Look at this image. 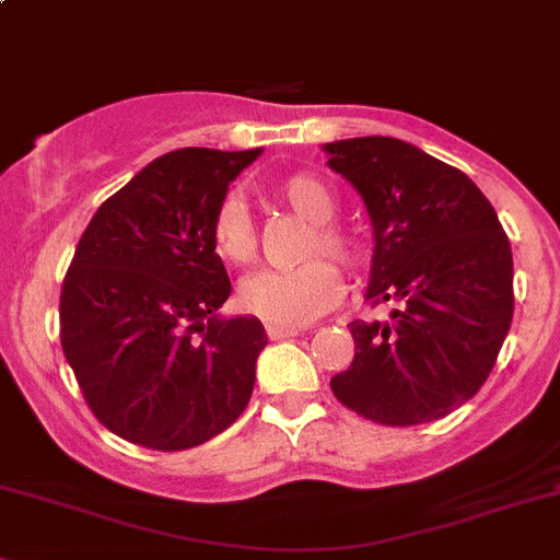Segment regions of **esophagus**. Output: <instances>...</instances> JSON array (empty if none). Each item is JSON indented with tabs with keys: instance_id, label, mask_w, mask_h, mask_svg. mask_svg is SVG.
Wrapping results in <instances>:
<instances>
[{
	"instance_id": "34e87169",
	"label": "esophagus",
	"mask_w": 560,
	"mask_h": 560,
	"mask_svg": "<svg viewBox=\"0 0 560 560\" xmlns=\"http://www.w3.org/2000/svg\"><path fill=\"white\" fill-rule=\"evenodd\" d=\"M302 328L296 326H278V323H267V337L269 339H288V337H296Z\"/></svg>"
}]
</instances>
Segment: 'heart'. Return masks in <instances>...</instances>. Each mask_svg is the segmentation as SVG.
I'll list each match as a JSON object with an SVG mask.
<instances>
[{
  "label": "heart",
  "instance_id": "obj_1",
  "mask_svg": "<svg viewBox=\"0 0 560 560\" xmlns=\"http://www.w3.org/2000/svg\"><path fill=\"white\" fill-rule=\"evenodd\" d=\"M275 194L299 218L313 223V232L302 245V258L307 261L293 269H261L250 275L242 280L237 302L245 313L261 320L302 326L331 310L345 291L339 269L326 258H318L320 253L345 269H359L366 256L353 234L331 223L337 215V196L320 177L299 172L280 180ZM210 245L229 267H250L258 258L256 223L237 196H226L212 212Z\"/></svg>",
  "mask_w": 560,
  "mask_h": 560
}]
</instances>
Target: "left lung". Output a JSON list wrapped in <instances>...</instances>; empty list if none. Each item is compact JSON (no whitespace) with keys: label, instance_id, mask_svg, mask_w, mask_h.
<instances>
[{"label":"left lung","instance_id":"left-lung-1","mask_svg":"<svg viewBox=\"0 0 560 560\" xmlns=\"http://www.w3.org/2000/svg\"><path fill=\"white\" fill-rule=\"evenodd\" d=\"M374 229L366 299L385 323L353 320L355 359L334 374L345 407L383 425L445 418L488 380L512 323V250L491 201L460 170L394 137L323 145Z\"/></svg>","mask_w":560,"mask_h":560}]
</instances>
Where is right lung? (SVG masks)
Listing matches in <instances>:
<instances>
[{
	"mask_svg": "<svg viewBox=\"0 0 560 560\" xmlns=\"http://www.w3.org/2000/svg\"><path fill=\"white\" fill-rule=\"evenodd\" d=\"M261 155L183 148L151 161L91 218L61 285V348L105 429L188 451L247 407L258 318H223L232 293L210 245L229 183Z\"/></svg>",
	"mask_w": 560,
	"mask_h": 560,
	"instance_id": "1",
	"label": "right lung"
}]
</instances>
